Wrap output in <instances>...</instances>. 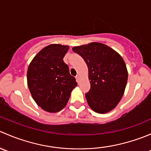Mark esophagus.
<instances>
[{
	"label": "esophagus",
	"instance_id": "obj_1",
	"mask_svg": "<svg viewBox=\"0 0 151 151\" xmlns=\"http://www.w3.org/2000/svg\"><path fill=\"white\" fill-rule=\"evenodd\" d=\"M80 77L79 75H77L76 76V80H77V83H79V82H80Z\"/></svg>",
	"mask_w": 151,
	"mask_h": 151
}]
</instances>
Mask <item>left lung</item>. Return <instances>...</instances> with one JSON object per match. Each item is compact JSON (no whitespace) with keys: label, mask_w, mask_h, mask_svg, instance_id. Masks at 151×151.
I'll list each match as a JSON object with an SVG mask.
<instances>
[{"label":"left lung","mask_w":151,"mask_h":151,"mask_svg":"<svg viewBox=\"0 0 151 151\" xmlns=\"http://www.w3.org/2000/svg\"><path fill=\"white\" fill-rule=\"evenodd\" d=\"M88 67L91 89L85 93L90 107L98 113H106L121 101L128 80L126 63L121 55L109 47L92 42L74 47Z\"/></svg>","instance_id":"1"}]
</instances>
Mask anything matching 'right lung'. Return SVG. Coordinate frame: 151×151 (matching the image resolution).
<instances>
[{
	"mask_svg": "<svg viewBox=\"0 0 151 151\" xmlns=\"http://www.w3.org/2000/svg\"><path fill=\"white\" fill-rule=\"evenodd\" d=\"M68 46L50 45L30 62L27 73L32 97L44 110L57 112L66 106L71 92L77 85L63 61Z\"/></svg>",
	"mask_w": 151,
	"mask_h": 151,
	"instance_id": "obj_1",
	"label": "right lung"
}]
</instances>
